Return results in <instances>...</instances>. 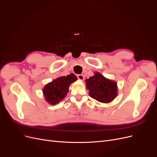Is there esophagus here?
Wrapping results in <instances>:
<instances>
[{
    "mask_svg": "<svg viewBox=\"0 0 157 157\" xmlns=\"http://www.w3.org/2000/svg\"><path fill=\"white\" fill-rule=\"evenodd\" d=\"M77 78L80 80H83L84 78V77L83 75H77Z\"/></svg>",
    "mask_w": 157,
    "mask_h": 157,
    "instance_id": "esophagus-1",
    "label": "esophagus"
}]
</instances>
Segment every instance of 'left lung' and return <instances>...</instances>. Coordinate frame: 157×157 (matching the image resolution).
<instances>
[{
	"label": "left lung",
	"instance_id": "1",
	"mask_svg": "<svg viewBox=\"0 0 157 157\" xmlns=\"http://www.w3.org/2000/svg\"><path fill=\"white\" fill-rule=\"evenodd\" d=\"M117 82L104 77L99 73L86 80L90 97L101 103L112 101L117 96Z\"/></svg>",
	"mask_w": 157,
	"mask_h": 157
}]
</instances>
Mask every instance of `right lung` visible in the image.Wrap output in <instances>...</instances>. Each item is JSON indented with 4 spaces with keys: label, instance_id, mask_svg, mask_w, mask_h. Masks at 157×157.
I'll list each match as a JSON object with an SVG mask.
<instances>
[{
    "label": "right lung",
    "instance_id": "right-lung-1",
    "mask_svg": "<svg viewBox=\"0 0 157 157\" xmlns=\"http://www.w3.org/2000/svg\"><path fill=\"white\" fill-rule=\"evenodd\" d=\"M77 80V77L73 73H71L67 76L59 77L47 84L42 90L47 102L52 105L60 102L67 96L70 84Z\"/></svg>",
    "mask_w": 157,
    "mask_h": 157
}]
</instances>
